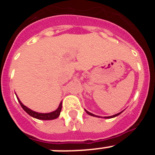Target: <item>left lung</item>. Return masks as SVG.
<instances>
[{
    "mask_svg": "<svg viewBox=\"0 0 155 155\" xmlns=\"http://www.w3.org/2000/svg\"><path fill=\"white\" fill-rule=\"evenodd\" d=\"M85 112H86V113H87V114H88V115H90V116H95V115L92 114V113H89V112H87V110H85ZM121 113H122V112H121ZM117 113V114H116V115H113V116H108V117H105V118H113V117H115V116H118V115H120V113ZM98 117H99V116H98Z\"/></svg>",
    "mask_w": 155,
    "mask_h": 155,
    "instance_id": "8db88e82",
    "label": "left lung"
}]
</instances>
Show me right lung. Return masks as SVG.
Here are the masks:
<instances>
[{
  "instance_id": "obj_1",
  "label": "right lung",
  "mask_w": 155,
  "mask_h": 155,
  "mask_svg": "<svg viewBox=\"0 0 155 155\" xmlns=\"http://www.w3.org/2000/svg\"><path fill=\"white\" fill-rule=\"evenodd\" d=\"M18 100L19 103L21 105V106L22 107V109H24L28 115H30L31 116L34 117L35 119H38V120H54V119H57L59 116H60V113L61 112V109H62V103L60 104L58 109L57 110H55L54 112H52L50 113H36V112H34V111L31 110L30 109L27 108L25 105H23L21 102V101L18 99V98H17Z\"/></svg>"
}]
</instances>
